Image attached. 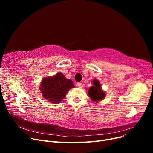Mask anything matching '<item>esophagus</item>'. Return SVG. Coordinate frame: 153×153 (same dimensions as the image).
<instances>
[{"label":"esophagus","instance_id":"1","mask_svg":"<svg viewBox=\"0 0 153 153\" xmlns=\"http://www.w3.org/2000/svg\"><path fill=\"white\" fill-rule=\"evenodd\" d=\"M76 85H77L78 87H79V88H82V87H83V85H82V84H81V83H80V82L77 83Z\"/></svg>","mask_w":153,"mask_h":153}]
</instances>
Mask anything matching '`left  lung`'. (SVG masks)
<instances>
[{"label":"left lung","instance_id":"1","mask_svg":"<svg viewBox=\"0 0 153 153\" xmlns=\"http://www.w3.org/2000/svg\"><path fill=\"white\" fill-rule=\"evenodd\" d=\"M92 82H93L94 86L90 87L89 91H88L89 97L94 101H98L103 100L105 98V94L101 89L100 82L94 80Z\"/></svg>","mask_w":153,"mask_h":153}]
</instances>
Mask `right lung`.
I'll use <instances>...</instances> for the list:
<instances>
[{
    "label": "right lung",
    "mask_w": 153,
    "mask_h": 153,
    "mask_svg": "<svg viewBox=\"0 0 153 153\" xmlns=\"http://www.w3.org/2000/svg\"><path fill=\"white\" fill-rule=\"evenodd\" d=\"M74 87L71 80L67 79L62 73H58L53 76L43 79L40 89L45 99L56 104L61 102L69 90Z\"/></svg>",
    "instance_id": "1"
}]
</instances>
